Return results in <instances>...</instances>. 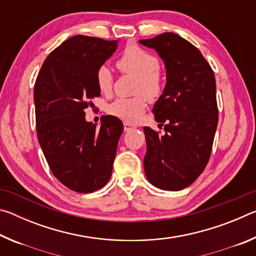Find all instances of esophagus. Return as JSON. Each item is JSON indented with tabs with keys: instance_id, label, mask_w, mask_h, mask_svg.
I'll return each instance as SVG.
<instances>
[{
	"instance_id": "obj_1",
	"label": "esophagus",
	"mask_w": 256,
	"mask_h": 256,
	"mask_svg": "<svg viewBox=\"0 0 256 256\" xmlns=\"http://www.w3.org/2000/svg\"><path fill=\"white\" fill-rule=\"evenodd\" d=\"M136 128V126H133V125L131 123H128V122H124V131L125 132H128L131 131V130Z\"/></svg>"
}]
</instances>
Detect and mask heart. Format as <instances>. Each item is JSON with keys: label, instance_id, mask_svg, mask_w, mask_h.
<instances>
[{"label": "heart", "instance_id": "1", "mask_svg": "<svg viewBox=\"0 0 256 256\" xmlns=\"http://www.w3.org/2000/svg\"><path fill=\"white\" fill-rule=\"evenodd\" d=\"M116 66L122 73L136 76L138 81L134 94H144L149 100H154L160 96L164 88V78L158 70L159 62L154 55L141 47L131 45L125 48L116 62ZM96 82L99 92L104 94H110L114 86V76L110 68L105 66L99 68ZM144 98L138 96L116 99L108 106V112L125 122H136L146 110Z\"/></svg>", "mask_w": 256, "mask_h": 256}]
</instances>
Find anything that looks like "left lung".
Returning a JSON list of instances; mask_svg holds the SVG:
<instances>
[{
  "label": "left lung",
  "instance_id": "8db88e82",
  "mask_svg": "<svg viewBox=\"0 0 256 256\" xmlns=\"http://www.w3.org/2000/svg\"><path fill=\"white\" fill-rule=\"evenodd\" d=\"M138 42L157 52L167 78L152 108L159 125L166 123L164 134L144 128L146 176L160 190H183L201 175L211 154L218 124L214 71L201 52L177 34Z\"/></svg>",
  "mask_w": 256,
  "mask_h": 256
}]
</instances>
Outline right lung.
<instances>
[{"mask_svg":"<svg viewBox=\"0 0 256 256\" xmlns=\"http://www.w3.org/2000/svg\"><path fill=\"white\" fill-rule=\"evenodd\" d=\"M118 40L76 34L47 56L34 89L40 144L53 175L68 188L92 193L110 180L122 120H86L84 108L100 96L96 74Z\"/></svg>","mask_w":256,"mask_h":256,"instance_id":"1","label":"right lung"}]
</instances>
